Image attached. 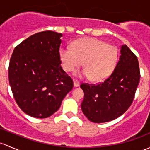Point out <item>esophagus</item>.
Here are the masks:
<instances>
[{"label":"esophagus","instance_id":"obj_1","mask_svg":"<svg viewBox=\"0 0 150 150\" xmlns=\"http://www.w3.org/2000/svg\"><path fill=\"white\" fill-rule=\"evenodd\" d=\"M73 86H74V87H78V86H80V83L79 82L76 81V80H74Z\"/></svg>","mask_w":150,"mask_h":150}]
</instances>
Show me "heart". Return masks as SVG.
I'll return each mask as SVG.
<instances>
[{"label":"heart","mask_w":150,"mask_h":150,"mask_svg":"<svg viewBox=\"0 0 150 150\" xmlns=\"http://www.w3.org/2000/svg\"><path fill=\"white\" fill-rule=\"evenodd\" d=\"M59 57L65 71H74L83 62L84 69L75 72V76L100 82L109 77L114 70L119 52L115 46L100 39L85 38L75 41L72 49L68 47L61 48Z\"/></svg>","instance_id":"obj_1"}]
</instances>
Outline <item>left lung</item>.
Instances as JSON below:
<instances>
[{"label":"left lung","mask_w":150,"mask_h":150,"mask_svg":"<svg viewBox=\"0 0 150 150\" xmlns=\"http://www.w3.org/2000/svg\"><path fill=\"white\" fill-rule=\"evenodd\" d=\"M120 53L113 73L103 83L80 86L84 92L82 111L92 122L114 120L133 101L140 80L138 59L126 45L121 47Z\"/></svg>","instance_id":"8db88e82"}]
</instances>
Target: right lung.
<instances>
[{
  "instance_id": "1",
  "label": "right lung",
  "mask_w": 150,
  "mask_h": 150,
  "mask_svg": "<svg viewBox=\"0 0 150 150\" xmlns=\"http://www.w3.org/2000/svg\"><path fill=\"white\" fill-rule=\"evenodd\" d=\"M62 37L53 31L37 33L19 44L11 55L8 80L13 95L30 116H52L73 87L59 59Z\"/></svg>"
}]
</instances>
